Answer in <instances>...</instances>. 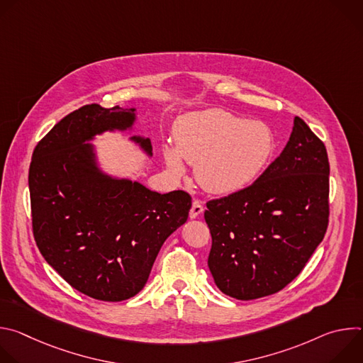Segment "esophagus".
Wrapping results in <instances>:
<instances>
[{"instance_id": "esophagus-1", "label": "esophagus", "mask_w": 363, "mask_h": 363, "mask_svg": "<svg viewBox=\"0 0 363 363\" xmlns=\"http://www.w3.org/2000/svg\"><path fill=\"white\" fill-rule=\"evenodd\" d=\"M202 211H203V206L201 205V202L199 201H194L191 210H189V218L194 220V218L199 217L202 214Z\"/></svg>"}]
</instances>
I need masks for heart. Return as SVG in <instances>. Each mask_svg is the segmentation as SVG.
I'll return each instance as SVG.
<instances>
[{
	"mask_svg": "<svg viewBox=\"0 0 363 363\" xmlns=\"http://www.w3.org/2000/svg\"><path fill=\"white\" fill-rule=\"evenodd\" d=\"M174 142L162 147L174 177L195 164L198 184L208 192L227 195L252 184L269 165L276 142L272 129L258 121H247L225 111L189 113L178 121Z\"/></svg>",
	"mask_w": 363,
	"mask_h": 363,
	"instance_id": "b5f03b06",
	"label": "heart"
}]
</instances>
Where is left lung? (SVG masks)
Wrapping results in <instances>:
<instances>
[{
  "label": "left lung",
  "instance_id": "1",
  "mask_svg": "<svg viewBox=\"0 0 363 363\" xmlns=\"http://www.w3.org/2000/svg\"><path fill=\"white\" fill-rule=\"evenodd\" d=\"M329 160L300 118L280 157L250 186L206 202L217 287L238 300L280 291L322 242L329 223Z\"/></svg>",
  "mask_w": 363,
  "mask_h": 363
}]
</instances>
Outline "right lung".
<instances>
[{"instance_id": "1", "label": "right lung", "mask_w": 363, "mask_h": 363, "mask_svg": "<svg viewBox=\"0 0 363 363\" xmlns=\"http://www.w3.org/2000/svg\"><path fill=\"white\" fill-rule=\"evenodd\" d=\"M136 119V108L83 106L37 143L28 172L40 252L73 289L103 301L143 289L162 244L191 208L185 191L160 194L100 168L89 142L105 132H132ZM129 140L152 157L149 138Z\"/></svg>"}]
</instances>
